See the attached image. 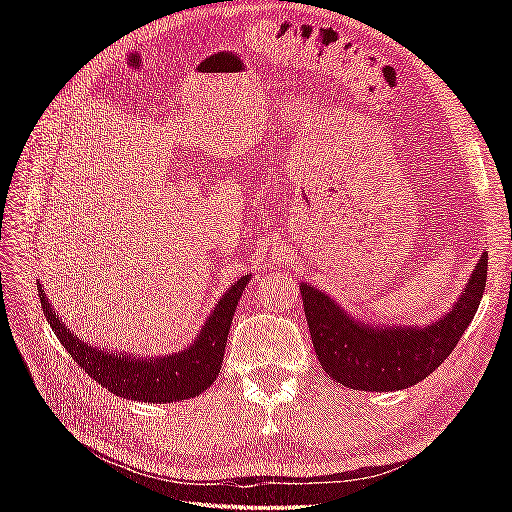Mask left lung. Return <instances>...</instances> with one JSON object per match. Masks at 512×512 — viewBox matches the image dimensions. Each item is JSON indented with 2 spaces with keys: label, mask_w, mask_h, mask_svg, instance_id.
<instances>
[{
  "label": "left lung",
  "mask_w": 512,
  "mask_h": 512,
  "mask_svg": "<svg viewBox=\"0 0 512 512\" xmlns=\"http://www.w3.org/2000/svg\"><path fill=\"white\" fill-rule=\"evenodd\" d=\"M486 268L488 253H482L455 308L420 330L356 323L328 295L301 284L303 310L323 372L336 383L363 391H394L420 383L447 361L469 328L486 288Z\"/></svg>",
  "instance_id": "left-lung-1"
}]
</instances>
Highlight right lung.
<instances>
[{"label": "right lung", "mask_w": 512, "mask_h": 512, "mask_svg": "<svg viewBox=\"0 0 512 512\" xmlns=\"http://www.w3.org/2000/svg\"><path fill=\"white\" fill-rule=\"evenodd\" d=\"M246 281L248 275L239 279L220 299L191 347L165 358H147V361H136L132 356H114L81 343L52 310L41 286H37V290L52 332L90 378L121 398L165 405V402L198 396L213 385V380L220 374L228 330H231L233 314Z\"/></svg>", "instance_id": "add662e5"}]
</instances>
